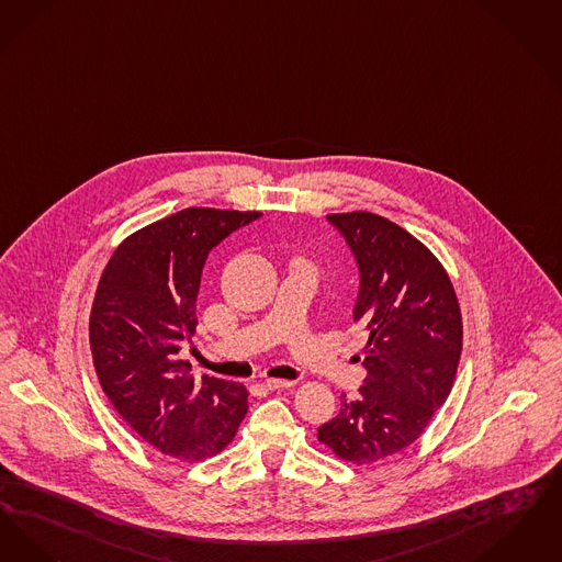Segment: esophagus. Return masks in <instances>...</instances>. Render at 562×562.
I'll return each instance as SVG.
<instances>
[{"label": "esophagus", "instance_id": "esophagus-1", "mask_svg": "<svg viewBox=\"0 0 562 562\" xmlns=\"http://www.w3.org/2000/svg\"><path fill=\"white\" fill-rule=\"evenodd\" d=\"M295 382L293 380H277V378H267L265 380V389L269 391H279V389H290Z\"/></svg>", "mask_w": 562, "mask_h": 562}]
</instances>
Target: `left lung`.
Masks as SVG:
<instances>
[{
	"label": "left lung",
	"instance_id": "left-lung-1",
	"mask_svg": "<svg viewBox=\"0 0 562 562\" xmlns=\"http://www.w3.org/2000/svg\"><path fill=\"white\" fill-rule=\"evenodd\" d=\"M352 249L361 288L355 323L367 331L366 382L318 428L344 462L373 464L409 447L447 401L462 355V313L437 256L371 212L329 214Z\"/></svg>",
	"mask_w": 562,
	"mask_h": 562
}]
</instances>
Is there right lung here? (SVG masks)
Returning <instances> with one entry per match:
<instances>
[{
	"mask_svg": "<svg viewBox=\"0 0 562 562\" xmlns=\"http://www.w3.org/2000/svg\"><path fill=\"white\" fill-rule=\"evenodd\" d=\"M260 212L189 207L125 237L98 281L90 350L98 380L127 426L180 462L226 449L247 414L239 382L203 375L178 352L196 327L207 254Z\"/></svg>",
	"mask_w": 562,
	"mask_h": 562,
	"instance_id": "add662e5",
	"label": "right lung"
}]
</instances>
